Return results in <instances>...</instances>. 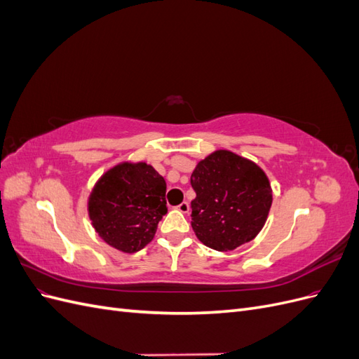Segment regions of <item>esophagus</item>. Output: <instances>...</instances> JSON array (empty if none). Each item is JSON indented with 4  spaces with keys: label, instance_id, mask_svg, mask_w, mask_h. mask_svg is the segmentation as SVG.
<instances>
[{
    "label": "esophagus",
    "instance_id": "1",
    "mask_svg": "<svg viewBox=\"0 0 359 359\" xmlns=\"http://www.w3.org/2000/svg\"><path fill=\"white\" fill-rule=\"evenodd\" d=\"M177 210H178L180 212H182V214H187V212L190 211V205H189V202H181V203L177 206Z\"/></svg>",
    "mask_w": 359,
    "mask_h": 359
}]
</instances>
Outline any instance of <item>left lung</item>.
<instances>
[{"instance_id":"1","label":"left lung","mask_w":359,"mask_h":359,"mask_svg":"<svg viewBox=\"0 0 359 359\" xmlns=\"http://www.w3.org/2000/svg\"><path fill=\"white\" fill-rule=\"evenodd\" d=\"M191 227L199 241L229 252L262 231L273 203L266 173L255 161L217 149L191 173Z\"/></svg>"}]
</instances>
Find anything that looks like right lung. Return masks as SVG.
Instances as JSON below:
<instances>
[{
	"instance_id": "add662e5",
	"label": "right lung",
	"mask_w": 359,
	"mask_h": 359,
	"mask_svg": "<svg viewBox=\"0 0 359 359\" xmlns=\"http://www.w3.org/2000/svg\"><path fill=\"white\" fill-rule=\"evenodd\" d=\"M166 181L145 161H123L106 170L88 198L91 224L102 240L123 253L153 241L168 212Z\"/></svg>"
}]
</instances>
